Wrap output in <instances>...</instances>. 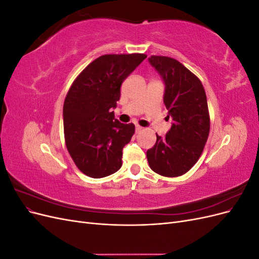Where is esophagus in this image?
<instances>
[{
	"instance_id": "obj_1",
	"label": "esophagus",
	"mask_w": 259,
	"mask_h": 259,
	"mask_svg": "<svg viewBox=\"0 0 259 259\" xmlns=\"http://www.w3.org/2000/svg\"><path fill=\"white\" fill-rule=\"evenodd\" d=\"M144 130V127H142L140 126V125H136V133H139V132H142Z\"/></svg>"
}]
</instances>
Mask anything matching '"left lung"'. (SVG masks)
Returning <instances> with one entry per match:
<instances>
[{
	"label": "left lung",
	"mask_w": 259,
	"mask_h": 259,
	"mask_svg": "<svg viewBox=\"0 0 259 259\" xmlns=\"http://www.w3.org/2000/svg\"><path fill=\"white\" fill-rule=\"evenodd\" d=\"M149 61L165 83L164 105L174 122L165 137L156 135L155 145L147 151L148 163L156 174L178 177L198 162L207 142L206 94L199 77L178 60L152 55Z\"/></svg>",
	"instance_id": "left-lung-1"
}]
</instances>
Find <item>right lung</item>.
<instances>
[{
  "label": "right lung",
  "mask_w": 259,
  "mask_h": 259,
  "mask_svg": "<svg viewBox=\"0 0 259 259\" xmlns=\"http://www.w3.org/2000/svg\"><path fill=\"white\" fill-rule=\"evenodd\" d=\"M147 57L145 54H109L98 57L76 76L64 103V134L68 152L83 174L103 178L122 166L123 147L135 133L111 111L121 85Z\"/></svg>",
  "instance_id": "obj_1"
}]
</instances>
